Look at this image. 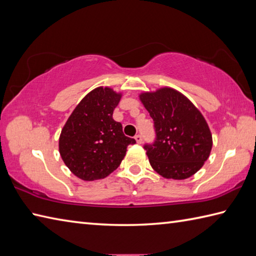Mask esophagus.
Returning <instances> with one entry per match:
<instances>
[{"mask_svg": "<svg viewBox=\"0 0 256 256\" xmlns=\"http://www.w3.org/2000/svg\"><path fill=\"white\" fill-rule=\"evenodd\" d=\"M135 140H136L138 144H140V143L143 142V138H142V135H140V134H136V135H135Z\"/></svg>", "mask_w": 256, "mask_h": 256, "instance_id": "esophagus-1", "label": "esophagus"}]
</instances>
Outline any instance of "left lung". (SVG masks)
Returning a JSON list of instances; mask_svg holds the SVG:
<instances>
[{
    "instance_id": "obj_1",
    "label": "left lung",
    "mask_w": 256,
    "mask_h": 256,
    "mask_svg": "<svg viewBox=\"0 0 256 256\" xmlns=\"http://www.w3.org/2000/svg\"><path fill=\"white\" fill-rule=\"evenodd\" d=\"M154 122L155 140L144 144L150 166L165 178L186 179L208 160L212 136L202 114L170 88L140 96Z\"/></svg>"
}]
</instances>
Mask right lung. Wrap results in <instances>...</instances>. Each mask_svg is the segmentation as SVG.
Here are the masks:
<instances>
[{
	"instance_id": "add662e5",
	"label": "right lung",
	"mask_w": 256,
	"mask_h": 256,
	"mask_svg": "<svg viewBox=\"0 0 256 256\" xmlns=\"http://www.w3.org/2000/svg\"><path fill=\"white\" fill-rule=\"evenodd\" d=\"M121 94L110 88H96L76 106L59 138V153L64 164L82 180L102 179L116 170L128 145L136 140L125 136L113 111Z\"/></svg>"
}]
</instances>
